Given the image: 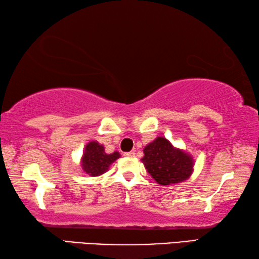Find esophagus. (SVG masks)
<instances>
[{
	"instance_id": "34e87169",
	"label": "esophagus",
	"mask_w": 259,
	"mask_h": 259,
	"mask_svg": "<svg viewBox=\"0 0 259 259\" xmlns=\"http://www.w3.org/2000/svg\"><path fill=\"white\" fill-rule=\"evenodd\" d=\"M125 157H128V158H133L135 157V152L134 151H130V152H125L124 153Z\"/></svg>"
}]
</instances>
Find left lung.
Here are the masks:
<instances>
[{
    "label": "left lung",
    "instance_id": "1",
    "mask_svg": "<svg viewBox=\"0 0 259 259\" xmlns=\"http://www.w3.org/2000/svg\"><path fill=\"white\" fill-rule=\"evenodd\" d=\"M142 162L148 173L160 185L176 184L188 180L193 171V158L173 147L168 140L158 137L143 149Z\"/></svg>",
    "mask_w": 259,
    "mask_h": 259
}]
</instances>
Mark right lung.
<instances>
[{
	"instance_id": "1",
	"label": "right lung",
	"mask_w": 259,
	"mask_h": 259,
	"mask_svg": "<svg viewBox=\"0 0 259 259\" xmlns=\"http://www.w3.org/2000/svg\"><path fill=\"white\" fill-rule=\"evenodd\" d=\"M120 157L119 152L115 151L108 155L104 147L97 141H91L84 149L81 157V169L90 176H100L109 169L113 161Z\"/></svg>"
}]
</instances>
